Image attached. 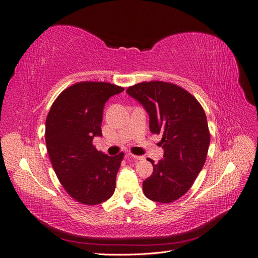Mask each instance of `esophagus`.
<instances>
[{
	"label": "esophagus",
	"instance_id": "obj_1",
	"mask_svg": "<svg viewBox=\"0 0 258 258\" xmlns=\"http://www.w3.org/2000/svg\"><path fill=\"white\" fill-rule=\"evenodd\" d=\"M129 156L132 159H136V160H143L144 159L143 156H137V155H134V154H130Z\"/></svg>",
	"mask_w": 258,
	"mask_h": 258
}]
</instances>
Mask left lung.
<instances>
[{
    "instance_id": "obj_1",
    "label": "left lung",
    "mask_w": 258,
    "mask_h": 258,
    "mask_svg": "<svg viewBox=\"0 0 258 258\" xmlns=\"http://www.w3.org/2000/svg\"><path fill=\"white\" fill-rule=\"evenodd\" d=\"M127 93L150 115L153 134H162L163 160L154 165L148 158L153 174L143 182L144 195L171 204L189 190L206 162L210 131L205 110L191 93L168 82H142Z\"/></svg>"
}]
</instances>
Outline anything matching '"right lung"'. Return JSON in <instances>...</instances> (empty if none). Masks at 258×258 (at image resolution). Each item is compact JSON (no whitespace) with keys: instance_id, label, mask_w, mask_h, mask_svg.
<instances>
[{"instance_id":"obj_1","label":"right lung","mask_w":258,"mask_h":258,"mask_svg":"<svg viewBox=\"0 0 258 258\" xmlns=\"http://www.w3.org/2000/svg\"><path fill=\"white\" fill-rule=\"evenodd\" d=\"M123 87L105 82H80L54 100L46 118L45 141L52 168L74 200L95 206L112 197L124 154L108 156L92 140L102 136L103 107Z\"/></svg>"}]
</instances>
